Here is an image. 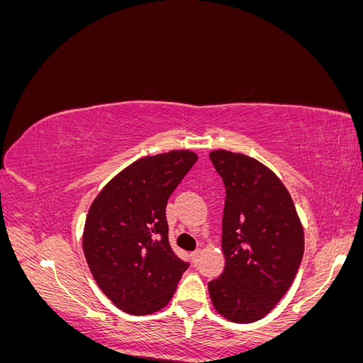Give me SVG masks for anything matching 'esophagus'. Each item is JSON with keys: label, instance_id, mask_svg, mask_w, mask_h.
I'll return each mask as SVG.
<instances>
[{"label": "esophagus", "instance_id": "esophagus-1", "mask_svg": "<svg viewBox=\"0 0 363 363\" xmlns=\"http://www.w3.org/2000/svg\"><path fill=\"white\" fill-rule=\"evenodd\" d=\"M199 256H200V250H195L191 252V259L194 263H196V260H199Z\"/></svg>", "mask_w": 363, "mask_h": 363}]
</instances>
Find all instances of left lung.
Returning <instances> with one entry per match:
<instances>
[{
  "label": "left lung",
  "instance_id": "obj_1",
  "mask_svg": "<svg viewBox=\"0 0 363 363\" xmlns=\"http://www.w3.org/2000/svg\"><path fill=\"white\" fill-rule=\"evenodd\" d=\"M208 156L225 188V267L208 281V294L227 320L255 323L291 288L304 252L303 227L288 189L265 164L225 150Z\"/></svg>",
  "mask_w": 363,
  "mask_h": 363
}]
</instances>
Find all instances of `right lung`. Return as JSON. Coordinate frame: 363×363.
Here are the masks:
<instances>
[{
  "mask_svg": "<svg viewBox=\"0 0 363 363\" xmlns=\"http://www.w3.org/2000/svg\"><path fill=\"white\" fill-rule=\"evenodd\" d=\"M195 162L188 150L142 157L108 182L89 208L83 233L87 265L127 313L160 311L191 265L169 245L167 203Z\"/></svg>",
  "mask_w": 363,
  "mask_h": 363,
  "instance_id": "right-lung-1",
  "label": "right lung"
}]
</instances>
